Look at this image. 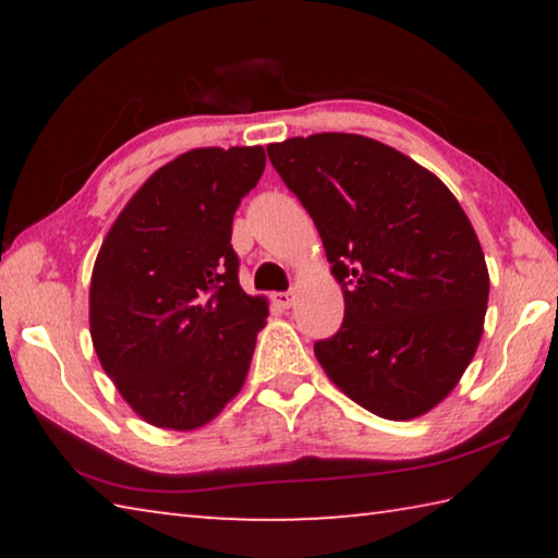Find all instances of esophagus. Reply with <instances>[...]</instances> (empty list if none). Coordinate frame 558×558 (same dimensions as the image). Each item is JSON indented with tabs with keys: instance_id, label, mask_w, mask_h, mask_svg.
<instances>
[{
	"instance_id": "1",
	"label": "esophagus",
	"mask_w": 558,
	"mask_h": 558,
	"mask_svg": "<svg viewBox=\"0 0 558 558\" xmlns=\"http://www.w3.org/2000/svg\"><path fill=\"white\" fill-rule=\"evenodd\" d=\"M272 300H276L278 307L288 310V307H292V302H295V295H292V292H276V295H272Z\"/></svg>"
}]
</instances>
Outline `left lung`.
<instances>
[{
  "label": "left lung",
  "instance_id": "1",
  "mask_svg": "<svg viewBox=\"0 0 558 558\" xmlns=\"http://www.w3.org/2000/svg\"><path fill=\"white\" fill-rule=\"evenodd\" d=\"M344 292L315 356L381 418L411 421L456 389L483 337L489 276L477 233L426 167L384 143L319 132L268 145Z\"/></svg>",
  "mask_w": 558,
  "mask_h": 558
}]
</instances>
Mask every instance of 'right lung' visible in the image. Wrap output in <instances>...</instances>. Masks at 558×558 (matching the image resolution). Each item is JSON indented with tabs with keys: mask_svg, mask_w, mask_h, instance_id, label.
Wrapping results in <instances>:
<instances>
[{
	"mask_svg": "<svg viewBox=\"0 0 558 558\" xmlns=\"http://www.w3.org/2000/svg\"><path fill=\"white\" fill-rule=\"evenodd\" d=\"M263 147H199L159 167L110 226L90 278V337L140 418L194 430L248 374L268 300L245 295L233 214Z\"/></svg>",
	"mask_w": 558,
	"mask_h": 558,
	"instance_id": "obj_1",
	"label": "right lung"
}]
</instances>
